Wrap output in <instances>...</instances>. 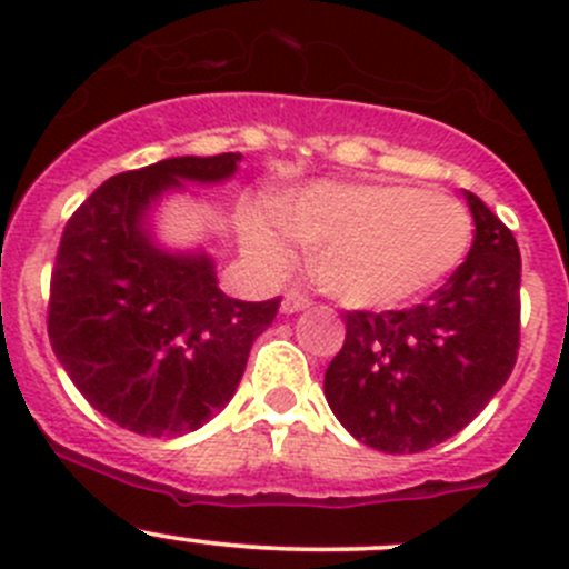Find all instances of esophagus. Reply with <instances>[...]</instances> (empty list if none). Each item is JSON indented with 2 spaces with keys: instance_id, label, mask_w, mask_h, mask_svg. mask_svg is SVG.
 Instances as JSON below:
<instances>
[{
  "instance_id": "34e87169",
  "label": "esophagus",
  "mask_w": 569,
  "mask_h": 569,
  "mask_svg": "<svg viewBox=\"0 0 569 569\" xmlns=\"http://www.w3.org/2000/svg\"><path fill=\"white\" fill-rule=\"evenodd\" d=\"M302 308H308V297H302L300 291H286L283 302H280V311L297 313V311H302Z\"/></svg>"
}]
</instances>
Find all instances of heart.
Masks as SVG:
<instances>
[{
	"mask_svg": "<svg viewBox=\"0 0 569 569\" xmlns=\"http://www.w3.org/2000/svg\"><path fill=\"white\" fill-rule=\"evenodd\" d=\"M278 222L311 250V272L349 308H393L427 295L462 263L473 237L468 209L405 183H313L278 206ZM244 248L267 272L289 267L283 231L244 226Z\"/></svg>",
	"mask_w": 569,
	"mask_h": 569,
	"instance_id": "b5f03b06",
	"label": "heart"
}]
</instances>
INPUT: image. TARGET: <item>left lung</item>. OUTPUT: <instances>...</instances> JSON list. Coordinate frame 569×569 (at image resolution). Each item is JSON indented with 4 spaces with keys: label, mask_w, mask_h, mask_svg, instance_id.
Listing matches in <instances>:
<instances>
[{
    "label": "left lung",
    "mask_w": 569,
    "mask_h": 569,
    "mask_svg": "<svg viewBox=\"0 0 569 569\" xmlns=\"http://www.w3.org/2000/svg\"><path fill=\"white\" fill-rule=\"evenodd\" d=\"M473 244L427 302L347 311L325 396L352 438L418 455L468 427L509 380L520 349V250L512 231L465 192Z\"/></svg>",
    "instance_id": "left-lung-1"
}]
</instances>
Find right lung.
I'll list each match as a JSON object with an SVG mask.
<instances>
[{
	"instance_id": "obj_1",
	"label": "right lung",
	"mask_w": 569,
	"mask_h": 569,
	"mask_svg": "<svg viewBox=\"0 0 569 569\" xmlns=\"http://www.w3.org/2000/svg\"><path fill=\"white\" fill-rule=\"evenodd\" d=\"M242 153L118 173L71 214L49 289V341L79 393L148 438L194 432L237 393L280 297L233 300L206 252L157 248L148 211L181 181L220 183Z\"/></svg>"
}]
</instances>
